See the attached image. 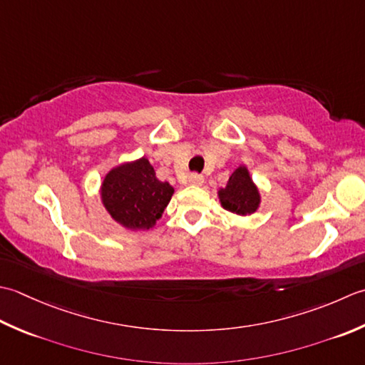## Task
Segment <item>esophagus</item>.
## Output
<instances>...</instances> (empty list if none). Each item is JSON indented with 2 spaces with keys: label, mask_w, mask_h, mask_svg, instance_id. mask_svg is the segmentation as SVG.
<instances>
[{
  "label": "esophagus",
  "mask_w": 365,
  "mask_h": 365,
  "mask_svg": "<svg viewBox=\"0 0 365 365\" xmlns=\"http://www.w3.org/2000/svg\"><path fill=\"white\" fill-rule=\"evenodd\" d=\"M205 182V178L202 175H197V173H192L189 176V184L192 185H202Z\"/></svg>",
  "instance_id": "esophagus-1"
}]
</instances>
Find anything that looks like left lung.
<instances>
[{
    "label": "left lung",
    "mask_w": 365,
    "mask_h": 365,
    "mask_svg": "<svg viewBox=\"0 0 365 365\" xmlns=\"http://www.w3.org/2000/svg\"><path fill=\"white\" fill-rule=\"evenodd\" d=\"M217 195L224 210L237 215L254 214L262 202L257 185L252 181L247 167L244 165L235 170L225 187L219 189Z\"/></svg>",
    "instance_id": "1"
}]
</instances>
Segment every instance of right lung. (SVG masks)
Masks as SVG:
<instances>
[{
	"label": "right lung",
	"instance_id": "add662e5",
	"mask_svg": "<svg viewBox=\"0 0 365 365\" xmlns=\"http://www.w3.org/2000/svg\"><path fill=\"white\" fill-rule=\"evenodd\" d=\"M175 189L155 178L146 158L111 168L101 185V198L111 219L129 230H150L162 217Z\"/></svg>",
	"mask_w": 365,
	"mask_h": 365
}]
</instances>
